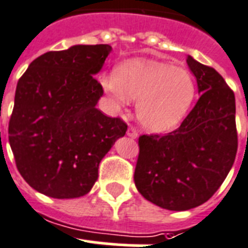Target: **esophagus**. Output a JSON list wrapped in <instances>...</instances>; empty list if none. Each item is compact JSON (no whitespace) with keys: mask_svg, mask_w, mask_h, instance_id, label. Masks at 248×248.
Segmentation results:
<instances>
[{"mask_svg":"<svg viewBox=\"0 0 248 248\" xmlns=\"http://www.w3.org/2000/svg\"><path fill=\"white\" fill-rule=\"evenodd\" d=\"M127 136H130V138H132V139H136V138H138V131H136V128L128 127V130H127Z\"/></svg>","mask_w":248,"mask_h":248,"instance_id":"1","label":"esophagus"}]
</instances>
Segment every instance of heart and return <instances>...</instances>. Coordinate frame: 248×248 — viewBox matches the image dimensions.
<instances>
[{
	"instance_id": "b5f03b06",
	"label": "heart",
	"mask_w": 248,
	"mask_h": 248,
	"mask_svg": "<svg viewBox=\"0 0 248 248\" xmlns=\"http://www.w3.org/2000/svg\"><path fill=\"white\" fill-rule=\"evenodd\" d=\"M103 85L118 103L138 100L140 124L153 132L174 128L190 109L195 98V81L185 68L168 63L136 60L106 76Z\"/></svg>"
}]
</instances>
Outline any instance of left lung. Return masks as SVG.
<instances>
[{"label": "left lung", "mask_w": 248, "mask_h": 248, "mask_svg": "<svg viewBox=\"0 0 248 248\" xmlns=\"http://www.w3.org/2000/svg\"><path fill=\"white\" fill-rule=\"evenodd\" d=\"M186 61L200 98L177 130L139 138L134 174L146 200L173 211L206 202L228 176L238 146L234 93L213 67L191 56Z\"/></svg>", "instance_id": "left-lung-1"}]
</instances>
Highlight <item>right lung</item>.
Listing matches in <instances>:
<instances>
[{"label": "right lung", "mask_w": 248, "mask_h": 248, "mask_svg": "<svg viewBox=\"0 0 248 248\" xmlns=\"http://www.w3.org/2000/svg\"><path fill=\"white\" fill-rule=\"evenodd\" d=\"M108 44L72 46L35 58L20 78L9 124L16 167L30 187L53 199L92 190L100 160L127 124L96 109L103 88L94 75Z\"/></svg>", "instance_id": "add662e5"}]
</instances>
